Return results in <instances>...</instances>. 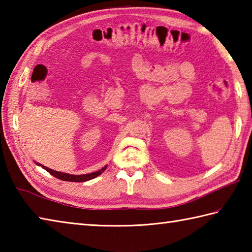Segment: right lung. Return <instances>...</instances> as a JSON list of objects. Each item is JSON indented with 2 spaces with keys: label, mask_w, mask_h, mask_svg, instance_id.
<instances>
[{
  "label": "right lung",
  "mask_w": 252,
  "mask_h": 252,
  "mask_svg": "<svg viewBox=\"0 0 252 252\" xmlns=\"http://www.w3.org/2000/svg\"><path fill=\"white\" fill-rule=\"evenodd\" d=\"M37 165H39V164H37ZM40 166L42 167L44 170L50 172V175H52L53 177H56V178L61 179L63 181H71V182H84V181L94 179V178H96L97 176H99L101 172L105 171V169L107 168V166H105L100 170L92 172V174H86V175H68V174H64V172L52 170L50 168H48V167H46V166H42V165H40Z\"/></svg>",
  "instance_id": "obj_1"
}]
</instances>
